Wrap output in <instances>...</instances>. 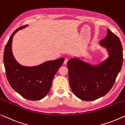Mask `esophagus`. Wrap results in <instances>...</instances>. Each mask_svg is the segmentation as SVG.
<instances>
[{"mask_svg": "<svg viewBox=\"0 0 125 125\" xmlns=\"http://www.w3.org/2000/svg\"><path fill=\"white\" fill-rule=\"evenodd\" d=\"M68 59L65 58V60H64V64L65 65L66 64H67V62H68Z\"/></svg>", "mask_w": 125, "mask_h": 125, "instance_id": "esophagus-1", "label": "esophagus"}]
</instances>
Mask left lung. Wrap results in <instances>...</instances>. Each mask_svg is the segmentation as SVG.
Here are the masks:
<instances>
[{
    "instance_id": "8db88e82",
    "label": "left lung",
    "mask_w": 125,
    "mask_h": 125,
    "mask_svg": "<svg viewBox=\"0 0 125 125\" xmlns=\"http://www.w3.org/2000/svg\"><path fill=\"white\" fill-rule=\"evenodd\" d=\"M100 46L106 50L108 56L98 64H91L75 57L67 64L70 88L81 100L93 101L105 95L122 68V44L118 37L109 29Z\"/></svg>"
}]
</instances>
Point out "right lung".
I'll use <instances>...</instances> for the list:
<instances>
[{"instance_id":"add662e5","label":"right lung","mask_w":125,"mask_h":125,"mask_svg":"<svg viewBox=\"0 0 125 125\" xmlns=\"http://www.w3.org/2000/svg\"><path fill=\"white\" fill-rule=\"evenodd\" d=\"M28 25L20 27L10 36L4 48V64L7 79L14 91L28 100H39L50 91L54 76L65 59L47 61L33 66L19 64L12 52V40L16 32Z\"/></svg>"}]
</instances>
